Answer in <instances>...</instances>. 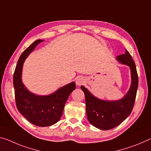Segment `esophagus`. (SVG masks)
<instances>
[{
    "mask_svg": "<svg viewBox=\"0 0 151 151\" xmlns=\"http://www.w3.org/2000/svg\"><path fill=\"white\" fill-rule=\"evenodd\" d=\"M84 80H83V78H78V80H76V84L78 86H81L82 84H83V83H84Z\"/></svg>",
    "mask_w": 151,
    "mask_h": 151,
    "instance_id": "obj_1",
    "label": "esophagus"
}]
</instances>
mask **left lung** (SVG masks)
Segmentation results:
<instances>
[{
	"label": "left lung",
	"instance_id": "left-lung-1",
	"mask_svg": "<svg viewBox=\"0 0 151 151\" xmlns=\"http://www.w3.org/2000/svg\"><path fill=\"white\" fill-rule=\"evenodd\" d=\"M121 63L127 65L131 70L130 88L124 98L115 101H103L93 96L84 86L81 89L85 94L87 117L92 126L108 130L114 128L130 115L135 103L138 86V76L135 63L126 50V53L117 57Z\"/></svg>",
	"mask_w": 151,
	"mask_h": 151
}]
</instances>
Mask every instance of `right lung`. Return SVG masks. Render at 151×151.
Wrapping results in <instances>:
<instances>
[{
	"label": "right lung",
	"mask_w": 151,
	"mask_h": 151,
	"mask_svg": "<svg viewBox=\"0 0 151 151\" xmlns=\"http://www.w3.org/2000/svg\"><path fill=\"white\" fill-rule=\"evenodd\" d=\"M42 41L37 40L34 42L21 55L13 74V86L18 111L31 124L46 127L59 122L67 100L71 92L76 89V83L73 82L69 83L48 96L32 94L25 87L22 81L24 62L36 46Z\"/></svg>",
	"instance_id": "obj_1"
}]
</instances>
